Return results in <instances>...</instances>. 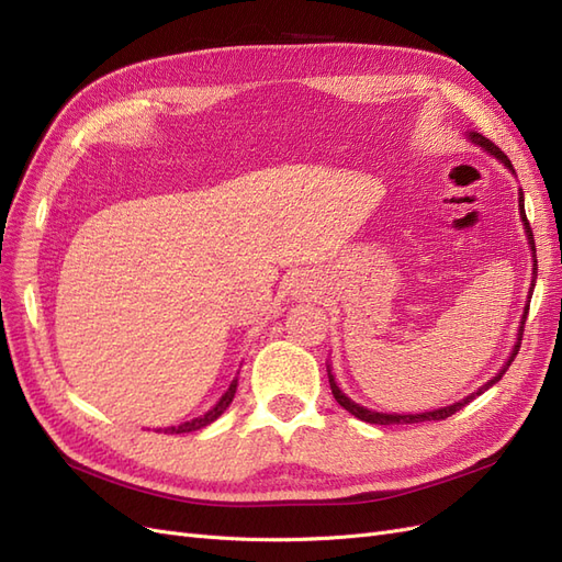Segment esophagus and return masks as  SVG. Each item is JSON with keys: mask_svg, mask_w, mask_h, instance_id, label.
Segmentation results:
<instances>
[{"mask_svg": "<svg viewBox=\"0 0 562 562\" xmlns=\"http://www.w3.org/2000/svg\"><path fill=\"white\" fill-rule=\"evenodd\" d=\"M307 285H310V283L304 281V279H297V283H295V288H297L300 293H310V288H307Z\"/></svg>", "mask_w": 562, "mask_h": 562, "instance_id": "esophagus-1", "label": "esophagus"}]
</instances>
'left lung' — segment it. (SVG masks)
I'll use <instances>...</instances> for the list:
<instances>
[{"label":"left lung","mask_w":562,"mask_h":562,"mask_svg":"<svg viewBox=\"0 0 562 562\" xmlns=\"http://www.w3.org/2000/svg\"><path fill=\"white\" fill-rule=\"evenodd\" d=\"M469 135V140L473 143V145H481L485 151H490L492 157L495 159H499L508 171L512 173H516L514 171V166H512V161H508V157L504 155V151L492 143V140H487L485 135H481V133H467ZM525 199H522V192L518 190V211H520V217H522V225H525V234H527V244H530V248H532V258H535V236H532V229H530V223H527V217H525V203H522ZM535 283H537V260H535V267H532V288H535ZM532 288H530V297H532ZM530 297H527V302H530ZM527 310H530V304H525V312H522V321H520V328H518V337H516V345H514V351H512V356H508L506 359V363H504V368L497 372L495 378H492L487 384H483L479 391H473L471 396H467V398H462L459 403H452V405H446V407H438V411H431V413H415V415H386V413H375V411H368V407H363V405H359V403H353L347 394H342V389L337 386V382H335V378H333V372H330V366H328V382H330V389H333V396H335V401L345 407V411H349L353 417H359V419H363V422H368V424H417V422H440V419H448L450 415H454L457 411H462V407L467 405V403H471L475 396H481L483 391H487L492 384H497L499 380H502V375L504 372L508 370V366L514 363V359H516V353H518V349H520V339H522V323H525V318H527Z\"/></svg>","instance_id":"1"}]
</instances>
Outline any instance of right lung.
I'll return each instance as SVG.
<instances>
[{
    "instance_id": "right-lung-1",
    "label": "right lung",
    "mask_w": 562,
    "mask_h": 562,
    "mask_svg": "<svg viewBox=\"0 0 562 562\" xmlns=\"http://www.w3.org/2000/svg\"><path fill=\"white\" fill-rule=\"evenodd\" d=\"M236 384H239V380L234 378L232 384H229V389L223 394V398H220L206 415H201V417H196V419H192V422L178 424V427H168V429H164V434H190V431L209 427L211 422H215V419H217L220 415H223V413L227 411V407H229V403H232V398H234V394H236Z\"/></svg>"
}]
</instances>
